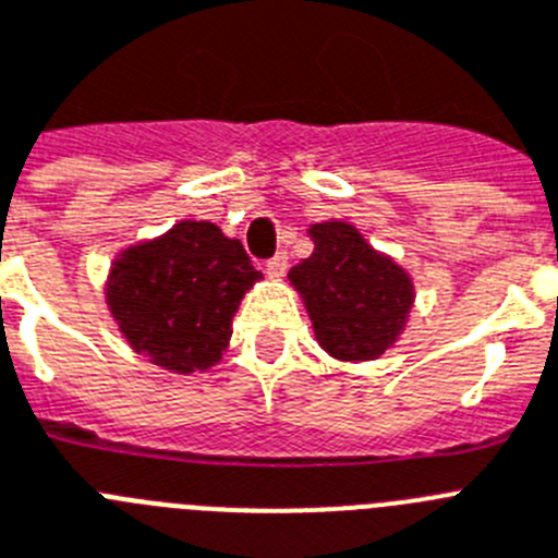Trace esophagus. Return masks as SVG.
Listing matches in <instances>:
<instances>
[{"label": "esophagus", "mask_w": 558, "mask_h": 558, "mask_svg": "<svg viewBox=\"0 0 558 558\" xmlns=\"http://www.w3.org/2000/svg\"><path fill=\"white\" fill-rule=\"evenodd\" d=\"M286 269H289V255H286V252H278L275 258L266 260V275H269L272 280L283 278Z\"/></svg>", "instance_id": "esophagus-1"}]
</instances>
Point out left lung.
<instances>
[{
	"instance_id": "1",
	"label": "left lung",
	"mask_w": 558,
	"mask_h": 558,
	"mask_svg": "<svg viewBox=\"0 0 558 558\" xmlns=\"http://www.w3.org/2000/svg\"><path fill=\"white\" fill-rule=\"evenodd\" d=\"M314 252L289 269L319 348L339 362L379 360L404 331L415 286L404 266L373 250L348 221L308 227Z\"/></svg>"
}]
</instances>
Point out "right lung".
Wrapping results in <instances>:
<instances>
[{
	"mask_svg": "<svg viewBox=\"0 0 558 558\" xmlns=\"http://www.w3.org/2000/svg\"><path fill=\"white\" fill-rule=\"evenodd\" d=\"M260 278L239 239H227L210 221L185 219L118 252L104 294L134 351L191 376L219 365L232 317Z\"/></svg>",
	"mask_w": 558,
	"mask_h": 558,
	"instance_id": "add662e5",
	"label": "right lung"
}]
</instances>
